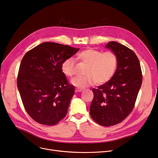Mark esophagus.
I'll list each match as a JSON object with an SVG mask.
<instances>
[{
    "instance_id": "obj_1",
    "label": "esophagus",
    "mask_w": 158,
    "mask_h": 158,
    "mask_svg": "<svg viewBox=\"0 0 158 158\" xmlns=\"http://www.w3.org/2000/svg\"><path fill=\"white\" fill-rule=\"evenodd\" d=\"M84 90L83 88H76L75 89V92H82Z\"/></svg>"
}]
</instances>
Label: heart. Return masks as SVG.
I'll return each instance as SVG.
<instances>
[{"mask_svg": "<svg viewBox=\"0 0 158 158\" xmlns=\"http://www.w3.org/2000/svg\"><path fill=\"white\" fill-rule=\"evenodd\" d=\"M76 59L87 64L84 76H78L71 82L75 86L85 88L97 82L101 85L107 82L116 70L118 60L112 51L102 52L98 49H88L80 52ZM61 71L66 77L72 78L76 74V66L73 58L65 59L61 64Z\"/></svg>", "mask_w": 158, "mask_h": 158, "instance_id": "1", "label": "heart"}]
</instances>
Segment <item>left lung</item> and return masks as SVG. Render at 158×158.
<instances>
[{
	"label": "left lung",
	"mask_w": 158,
	"mask_h": 158,
	"mask_svg": "<svg viewBox=\"0 0 158 158\" xmlns=\"http://www.w3.org/2000/svg\"><path fill=\"white\" fill-rule=\"evenodd\" d=\"M106 48L117 55V68L109 82L92 89L89 113L99 125L110 127L121 123L132 111L142 74L139 60L132 50L115 41H109Z\"/></svg>",
	"instance_id": "8db88e82"
}]
</instances>
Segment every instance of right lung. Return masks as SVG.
Wrapping results in <instances>:
<instances>
[{"instance_id": "1", "label": "right lung", "mask_w": 158, "mask_h": 158, "mask_svg": "<svg viewBox=\"0 0 158 158\" xmlns=\"http://www.w3.org/2000/svg\"><path fill=\"white\" fill-rule=\"evenodd\" d=\"M79 49L45 42L23 56L17 85L23 107L37 123L55 125L66 116L74 87L62 73L61 64Z\"/></svg>"}]
</instances>
